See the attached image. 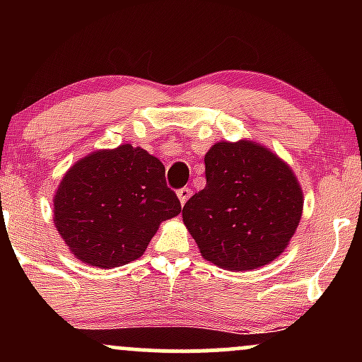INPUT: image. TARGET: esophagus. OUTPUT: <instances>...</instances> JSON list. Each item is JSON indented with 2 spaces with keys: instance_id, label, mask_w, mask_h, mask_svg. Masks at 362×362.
<instances>
[{
  "instance_id": "34e87169",
  "label": "esophagus",
  "mask_w": 362,
  "mask_h": 362,
  "mask_svg": "<svg viewBox=\"0 0 362 362\" xmlns=\"http://www.w3.org/2000/svg\"><path fill=\"white\" fill-rule=\"evenodd\" d=\"M177 195H178V199H180V204L184 206L185 202L189 201L190 195H192V190H190L189 187H182V189L177 190Z\"/></svg>"
}]
</instances>
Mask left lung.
<instances>
[{
    "instance_id": "obj_1",
    "label": "left lung",
    "mask_w": 362,
    "mask_h": 362,
    "mask_svg": "<svg viewBox=\"0 0 362 362\" xmlns=\"http://www.w3.org/2000/svg\"><path fill=\"white\" fill-rule=\"evenodd\" d=\"M204 163L206 187L182 211L202 257L230 271H252L281 255L303 211L293 170L252 141L216 143Z\"/></svg>"
}]
</instances>
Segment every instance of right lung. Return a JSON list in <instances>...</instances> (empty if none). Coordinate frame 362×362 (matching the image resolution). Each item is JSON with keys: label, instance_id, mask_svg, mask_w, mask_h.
<instances>
[{"label": "right lung", "instance_id": "right-lung-1", "mask_svg": "<svg viewBox=\"0 0 362 362\" xmlns=\"http://www.w3.org/2000/svg\"><path fill=\"white\" fill-rule=\"evenodd\" d=\"M180 211L163 163L131 144L81 158L54 197L62 240L81 262L100 269L139 259L160 223Z\"/></svg>", "mask_w": 362, "mask_h": 362}]
</instances>
